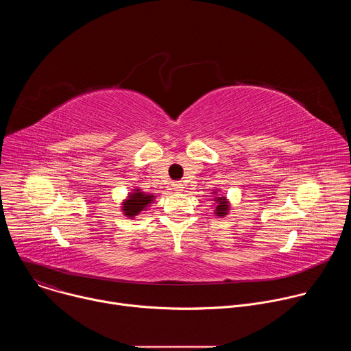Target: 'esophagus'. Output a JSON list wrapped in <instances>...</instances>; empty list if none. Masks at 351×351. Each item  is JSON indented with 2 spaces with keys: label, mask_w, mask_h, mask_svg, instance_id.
<instances>
[{
  "label": "esophagus",
  "mask_w": 351,
  "mask_h": 351,
  "mask_svg": "<svg viewBox=\"0 0 351 351\" xmlns=\"http://www.w3.org/2000/svg\"><path fill=\"white\" fill-rule=\"evenodd\" d=\"M172 189H173V191H182L183 184L179 183V182H173V183H172Z\"/></svg>",
  "instance_id": "1"
}]
</instances>
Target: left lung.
<instances>
[{
    "mask_svg": "<svg viewBox=\"0 0 351 351\" xmlns=\"http://www.w3.org/2000/svg\"><path fill=\"white\" fill-rule=\"evenodd\" d=\"M217 214L219 215V217H222V215H226V211H228V203L225 202V197H219L218 198V206H217Z\"/></svg>",
    "mask_w": 351,
    "mask_h": 351,
    "instance_id": "8db88e82",
    "label": "left lung"
}]
</instances>
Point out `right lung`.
<instances>
[{"instance_id":"add662e5","label":"right lung","mask_w":351,"mask_h":351,"mask_svg":"<svg viewBox=\"0 0 351 351\" xmlns=\"http://www.w3.org/2000/svg\"><path fill=\"white\" fill-rule=\"evenodd\" d=\"M153 198H154V195H148L141 191H134L133 194L129 195V199L123 204L125 215H128V217L137 215L143 208H145L147 204L152 203Z\"/></svg>"}]
</instances>
